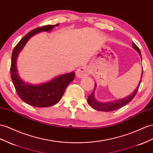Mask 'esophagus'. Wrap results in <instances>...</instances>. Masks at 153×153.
Masks as SVG:
<instances>
[{
	"label": "esophagus",
	"instance_id": "34e87169",
	"mask_svg": "<svg viewBox=\"0 0 153 153\" xmlns=\"http://www.w3.org/2000/svg\"><path fill=\"white\" fill-rule=\"evenodd\" d=\"M90 74H91V70L87 67H80L76 72V76L79 78L87 76Z\"/></svg>",
	"mask_w": 153,
	"mask_h": 153
}]
</instances>
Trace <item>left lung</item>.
<instances>
[{
  "label": "left lung",
  "mask_w": 153,
  "mask_h": 153,
  "mask_svg": "<svg viewBox=\"0 0 153 153\" xmlns=\"http://www.w3.org/2000/svg\"><path fill=\"white\" fill-rule=\"evenodd\" d=\"M132 47H133V48H134L137 51V52H138L139 55L140 56L141 59H142V54H141L140 50L138 47L133 42H132ZM142 75H143V70L142 72V76H141L140 79H142ZM140 83H141V80L139 82L138 87H137V88L134 90V91H133V92L131 94H130L129 96L125 97H123V98H122V99L107 101V102H100V101H98L96 100V97L94 96V91H95V89L96 88V83L95 87H94V91L92 92L91 94L89 95L88 97V100H87L88 103L89 104V105L91 107L96 109V110L100 111L110 112V111L117 110V109L123 107V106H125V105L128 104L133 98H134V96L136 94L137 92H138V91Z\"/></svg>",
  "instance_id": "left-lung-1"
}]
</instances>
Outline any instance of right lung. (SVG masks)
<instances>
[{"label":"right lung","instance_id":"1","mask_svg":"<svg viewBox=\"0 0 153 153\" xmlns=\"http://www.w3.org/2000/svg\"><path fill=\"white\" fill-rule=\"evenodd\" d=\"M57 26L59 24L46 25L32 30L19 41L11 55L10 72L15 90L23 101L33 107H48L58 103L63 95L66 88L75 77V74L72 72L62 74L44 83L32 85L23 81L18 74L16 65L18 55L29 39L38 33L50 32L55 26Z\"/></svg>","mask_w":153,"mask_h":153}]
</instances>
